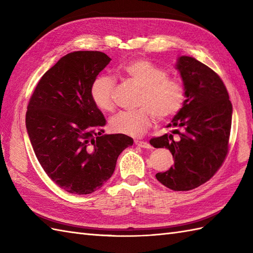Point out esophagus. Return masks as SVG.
Returning a JSON list of instances; mask_svg holds the SVG:
<instances>
[{
    "label": "esophagus",
    "mask_w": 253,
    "mask_h": 253,
    "mask_svg": "<svg viewBox=\"0 0 253 253\" xmlns=\"http://www.w3.org/2000/svg\"><path fill=\"white\" fill-rule=\"evenodd\" d=\"M135 144L139 148H144V149H151V144L146 142V141H140V140H135Z\"/></svg>",
    "instance_id": "esophagus-1"
}]
</instances>
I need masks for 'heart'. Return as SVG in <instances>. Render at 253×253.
Returning <instances> with one entry per match:
<instances>
[{"instance_id": "1", "label": "heart", "mask_w": 253, "mask_h": 253, "mask_svg": "<svg viewBox=\"0 0 253 253\" xmlns=\"http://www.w3.org/2000/svg\"><path fill=\"white\" fill-rule=\"evenodd\" d=\"M121 72L141 88L138 105L133 111H121L111 117L112 131L131 137L141 136L151 125L152 116L166 121L175 116L185 104L186 88L179 79L169 78L163 68L148 60L136 58L121 66ZM115 80L99 75L90 88L91 99L101 111L114 109Z\"/></svg>"}]
</instances>
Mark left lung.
<instances>
[{
	"instance_id": "1",
	"label": "left lung",
	"mask_w": 253,
	"mask_h": 253,
	"mask_svg": "<svg viewBox=\"0 0 253 253\" xmlns=\"http://www.w3.org/2000/svg\"><path fill=\"white\" fill-rule=\"evenodd\" d=\"M177 71L186 88V100L168 127L170 133L150 140L168 148L174 165L155 175L175 191L195 189L221 168L228 151L233 105L218 75L191 56L177 58Z\"/></svg>"
}]
</instances>
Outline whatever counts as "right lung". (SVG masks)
<instances>
[{
	"label": "right lung",
	"instance_id": "add662e5",
	"mask_svg": "<svg viewBox=\"0 0 253 253\" xmlns=\"http://www.w3.org/2000/svg\"><path fill=\"white\" fill-rule=\"evenodd\" d=\"M111 58L99 51L68 53L47 71L32 93L26 128L47 176L74 195H89L111 178L132 138L103 135L105 118L90 88Z\"/></svg>",
	"mask_w": 253,
	"mask_h": 253
}]
</instances>
